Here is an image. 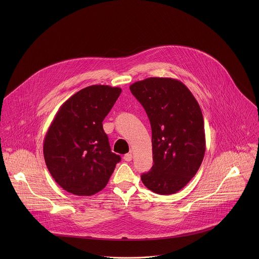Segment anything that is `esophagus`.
Returning <instances> with one entry per match:
<instances>
[{
	"instance_id": "esophagus-1",
	"label": "esophagus",
	"mask_w": 259,
	"mask_h": 259,
	"mask_svg": "<svg viewBox=\"0 0 259 259\" xmlns=\"http://www.w3.org/2000/svg\"><path fill=\"white\" fill-rule=\"evenodd\" d=\"M123 159H124L125 161H131V160L133 159V154H132L131 152L124 154V155H123Z\"/></svg>"
}]
</instances>
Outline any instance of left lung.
Masks as SVG:
<instances>
[{
    "instance_id": "left-lung-1",
    "label": "left lung",
    "mask_w": 259,
    "mask_h": 259,
    "mask_svg": "<svg viewBox=\"0 0 259 259\" xmlns=\"http://www.w3.org/2000/svg\"><path fill=\"white\" fill-rule=\"evenodd\" d=\"M151 126L153 165L142 175L149 190L168 195L184 188L197 172L205 153L200 107L184 82L148 77L131 84Z\"/></svg>"
}]
</instances>
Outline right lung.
Masks as SVG:
<instances>
[{"instance_id": "add662e5", "label": "right lung", "mask_w": 259, "mask_h": 259, "mask_svg": "<svg viewBox=\"0 0 259 259\" xmlns=\"http://www.w3.org/2000/svg\"><path fill=\"white\" fill-rule=\"evenodd\" d=\"M121 93L105 84L87 87L67 100L46 134L47 167L62 188L90 196L108 185L120 156L111 152L103 120Z\"/></svg>"}]
</instances>
